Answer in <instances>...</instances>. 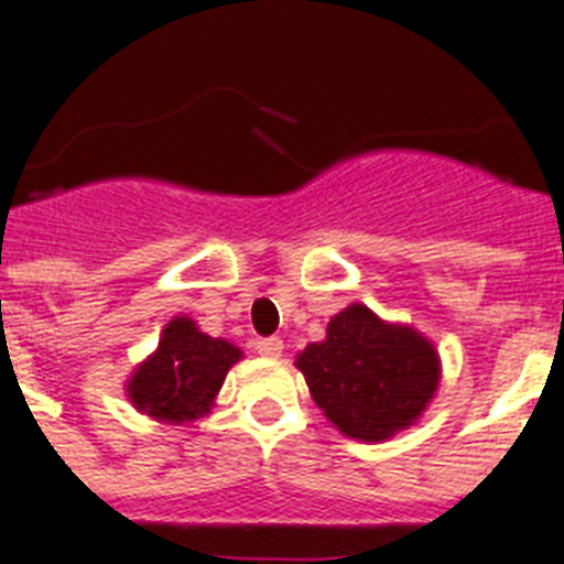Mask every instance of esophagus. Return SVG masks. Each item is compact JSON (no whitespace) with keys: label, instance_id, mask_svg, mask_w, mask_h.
<instances>
[{"label":"esophagus","instance_id":"1","mask_svg":"<svg viewBox=\"0 0 564 564\" xmlns=\"http://www.w3.org/2000/svg\"><path fill=\"white\" fill-rule=\"evenodd\" d=\"M253 348H257L259 356H268V359H279L285 345H282V339H279V336H268V339H257V345H253Z\"/></svg>","mask_w":564,"mask_h":564}]
</instances>
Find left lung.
I'll use <instances>...</instances> for the list:
<instances>
[{"label": "left lung", "mask_w": 564, "mask_h": 564, "mask_svg": "<svg viewBox=\"0 0 564 564\" xmlns=\"http://www.w3.org/2000/svg\"><path fill=\"white\" fill-rule=\"evenodd\" d=\"M296 368L316 405L345 436L382 442L420 420L440 384V354L420 330L348 305L311 341Z\"/></svg>", "instance_id": "8db88e82"}]
</instances>
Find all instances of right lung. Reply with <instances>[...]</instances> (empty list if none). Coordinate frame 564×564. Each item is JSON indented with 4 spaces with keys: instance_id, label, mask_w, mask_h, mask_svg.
<instances>
[{
    "instance_id": "add662e5",
    "label": "right lung",
    "mask_w": 564,
    "mask_h": 564,
    "mask_svg": "<svg viewBox=\"0 0 564 564\" xmlns=\"http://www.w3.org/2000/svg\"><path fill=\"white\" fill-rule=\"evenodd\" d=\"M242 350L225 339L202 334L187 316L165 325L159 348L128 379L133 408L159 422H194L210 411L230 365Z\"/></svg>"
}]
</instances>
